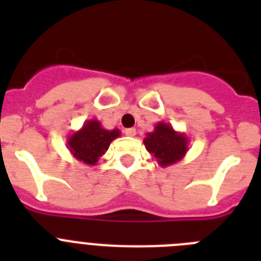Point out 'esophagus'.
Segmentation results:
<instances>
[{"mask_svg": "<svg viewBox=\"0 0 261 261\" xmlns=\"http://www.w3.org/2000/svg\"><path fill=\"white\" fill-rule=\"evenodd\" d=\"M124 133H125L128 137H135L136 133H137V132H136L135 128H128V129H125V130H124Z\"/></svg>", "mask_w": 261, "mask_h": 261, "instance_id": "obj_1", "label": "esophagus"}]
</instances>
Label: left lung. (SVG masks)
<instances>
[{
  "instance_id": "obj_1",
  "label": "left lung",
  "mask_w": 261,
  "mask_h": 261,
  "mask_svg": "<svg viewBox=\"0 0 261 261\" xmlns=\"http://www.w3.org/2000/svg\"><path fill=\"white\" fill-rule=\"evenodd\" d=\"M144 145L161 167H167L186 156L190 140L186 133L176 132L171 124L159 121L153 132L146 133Z\"/></svg>"
}]
</instances>
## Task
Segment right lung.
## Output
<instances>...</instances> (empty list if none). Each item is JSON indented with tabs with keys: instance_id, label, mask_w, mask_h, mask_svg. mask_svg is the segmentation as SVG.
Returning a JSON list of instances; mask_svg holds the SVG:
<instances>
[{
	"instance_id": "right-lung-1",
	"label": "right lung",
	"mask_w": 261,
	"mask_h": 261,
	"mask_svg": "<svg viewBox=\"0 0 261 261\" xmlns=\"http://www.w3.org/2000/svg\"><path fill=\"white\" fill-rule=\"evenodd\" d=\"M121 135L119 129H105L96 119L87 120L80 130L68 136V149L77 161L95 166L99 158L108 150L111 142Z\"/></svg>"
}]
</instances>
